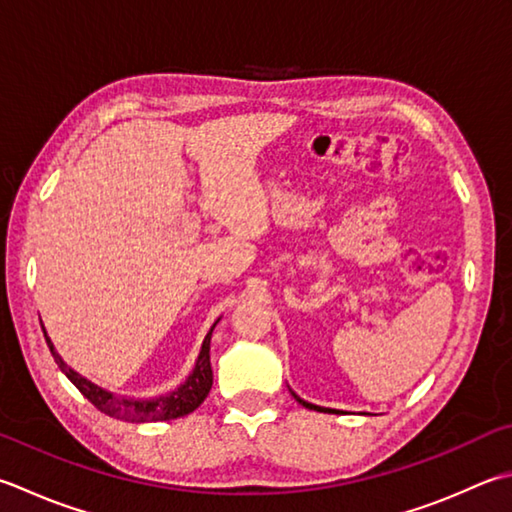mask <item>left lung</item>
Segmentation results:
<instances>
[{
    "label": "left lung",
    "instance_id": "left-lung-1",
    "mask_svg": "<svg viewBox=\"0 0 512 512\" xmlns=\"http://www.w3.org/2000/svg\"><path fill=\"white\" fill-rule=\"evenodd\" d=\"M292 397L301 403V406H305V408H310V410H316V412H339V410H332V408H321V406H314V403H307V401H303L301 397H298L296 392H292Z\"/></svg>",
    "mask_w": 512,
    "mask_h": 512
}]
</instances>
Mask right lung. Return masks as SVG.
<instances>
[{
  "label": "right lung",
  "instance_id": "right-lung-1",
  "mask_svg": "<svg viewBox=\"0 0 512 512\" xmlns=\"http://www.w3.org/2000/svg\"><path fill=\"white\" fill-rule=\"evenodd\" d=\"M218 323V321H216ZM216 323L211 325L209 334L202 341L200 354L196 359L194 370L185 379V383H180L176 390H171L167 394H160V397H151V399H127V397H118L109 390L100 388V385L91 383L86 376H82L80 372H75L73 368L64 363V359L60 354L55 352V347L48 339V334L44 330V339L48 350H51L53 359L57 363L69 381L80 390L86 399H89L95 408L100 412L109 414L113 419L120 421H131V423H144V421H169V419H178L185 417V414L194 412L202 401L207 399V394L211 390V383H214V372H211V361H209V343H211V332H214Z\"/></svg>",
  "mask_w": 512,
  "mask_h": 512
}]
</instances>
